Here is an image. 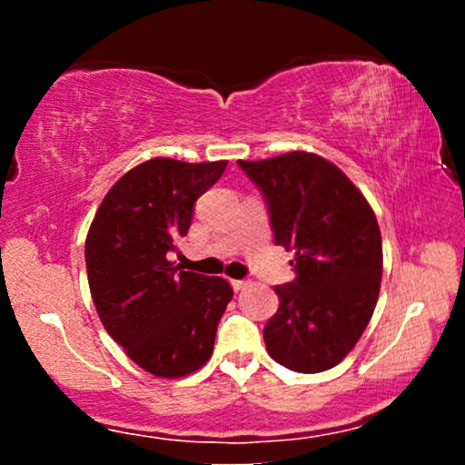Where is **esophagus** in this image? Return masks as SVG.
<instances>
[{
    "label": "esophagus",
    "mask_w": 465,
    "mask_h": 465,
    "mask_svg": "<svg viewBox=\"0 0 465 465\" xmlns=\"http://www.w3.org/2000/svg\"><path fill=\"white\" fill-rule=\"evenodd\" d=\"M247 283H250V282H247V279H232V282H231V285L234 288V292L245 290V288H247Z\"/></svg>",
    "instance_id": "obj_1"
}]
</instances>
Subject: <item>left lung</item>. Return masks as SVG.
Returning a JSON list of instances; mask_svg holds the SVG:
<instances>
[{
	"label": "left lung",
	"mask_w": 465,
	"mask_h": 465,
	"mask_svg": "<svg viewBox=\"0 0 465 465\" xmlns=\"http://www.w3.org/2000/svg\"><path fill=\"white\" fill-rule=\"evenodd\" d=\"M239 167L262 190L275 243L294 252L296 279L275 285L279 309L264 326L266 351L294 372L334 368L377 307L383 277L377 215L336 164L311 152Z\"/></svg>",
	"instance_id": "left-lung-1"
}]
</instances>
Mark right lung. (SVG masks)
I'll list each match as a JSON object with an SVG mask.
<instances>
[{
  "label": "right lung",
  "instance_id": "add662e5",
  "mask_svg": "<svg viewBox=\"0 0 465 465\" xmlns=\"http://www.w3.org/2000/svg\"><path fill=\"white\" fill-rule=\"evenodd\" d=\"M228 161L152 158L120 177L86 234L88 285L99 320L126 355L154 377L199 371L232 288L226 279L180 271L169 256L186 237L194 203Z\"/></svg>",
  "mask_w": 465,
  "mask_h": 465
}]
</instances>
